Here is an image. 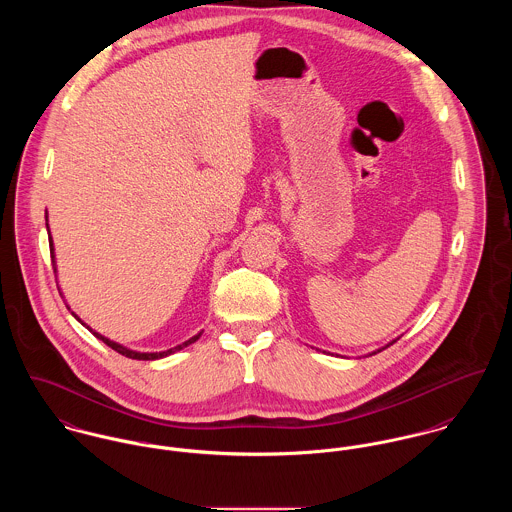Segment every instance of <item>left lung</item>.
I'll return each mask as SVG.
<instances>
[{
  "label": "left lung",
  "mask_w": 512,
  "mask_h": 512,
  "mask_svg": "<svg viewBox=\"0 0 512 512\" xmlns=\"http://www.w3.org/2000/svg\"><path fill=\"white\" fill-rule=\"evenodd\" d=\"M392 343H394V341H390V343H388V345H384V347H382V349H376V351H372V353H368V357H372V355H376V353H380V351H384V349H388V347H390V345H392Z\"/></svg>",
  "instance_id": "8db88e82"
}]
</instances>
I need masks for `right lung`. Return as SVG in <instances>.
Returning <instances> with one entry per match:
<instances>
[{"mask_svg":"<svg viewBox=\"0 0 512 512\" xmlns=\"http://www.w3.org/2000/svg\"><path fill=\"white\" fill-rule=\"evenodd\" d=\"M47 220V232L51 234V230H49V217H45ZM49 246H51V260H53V268H55V272H57V260H55V246H53V238H49ZM61 292V290H59ZM69 307V305H67ZM71 309V307H69ZM73 313L74 319L76 321H80L96 339H100L102 343H106L110 349H114L116 353H120V355H124V357H128V359H136V361H157V359H165V357H169V355H173V353H177V351H181V349H185V347H189L191 343H195L199 337H201V333H197V335H193L191 339H187L185 343H181V345H177V347H173V349H167V351H159V353H142V351H134V349H128V347H124V345H120V343H116V341H110L108 337H104V335H100L98 331H94V329H90L74 311Z\"/></svg>","mask_w":512,"mask_h":512,"instance_id":"1","label":"right lung"}]
</instances>
